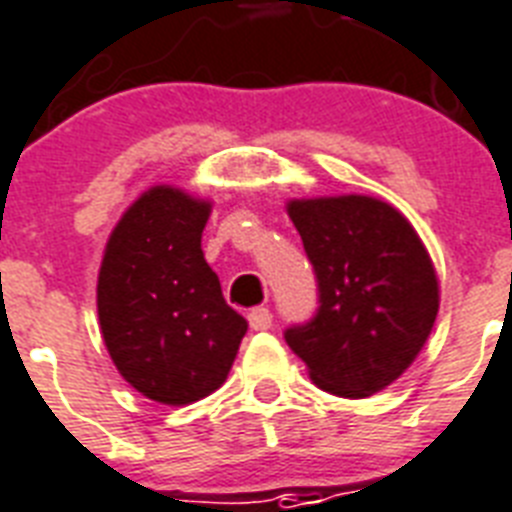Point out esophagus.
Here are the masks:
<instances>
[{
	"label": "esophagus",
	"instance_id": "1",
	"mask_svg": "<svg viewBox=\"0 0 512 512\" xmlns=\"http://www.w3.org/2000/svg\"><path fill=\"white\" fill-rule=\"evenodd\" d=\"M247 319H249V327L255 329V332H265V329H271L273 313L268 311V308H252Z\"/></svg>",
	"mask_w": 512,
	"mask_h": 512
}]
</instances>
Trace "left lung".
I'll return each mask as SVG.
<instances>
[{"label":"left lung","mask_w":512,"mask_h":512,"mask_svg":"<svg viewBox=\"0 0 512 512\" xmlns=\"http://www.w3.org/2000/svg\"><path fill=\"white\" fill-rule=\"evenodd\" d=\"M287 212L319 281V311L284 340L327 393L364 398L388 388L436 324L428 249L396 207L372 196L295 199Z\"/></svg>","instance_id":"obj_1"}]
</instances>
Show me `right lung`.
<instances>
[{
  "mask_svg": "<svg viewBox=\"0 0 512 512\" xmlns=\"http://www.w3.org/2000/svg\"><path fill=\"white\" fill-rule=\"evenodd\" d=\"M209 212V201L154 185L116 223L100 263L103 342L124 380L159 404L215 393L247 335L201 252Z\"/></svg>",
  "mask_w": 512,
  "mask_h": 512,
  "instance_id": "obj_1",
  "label": "right lung"
}]
</instances>
